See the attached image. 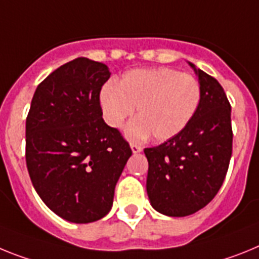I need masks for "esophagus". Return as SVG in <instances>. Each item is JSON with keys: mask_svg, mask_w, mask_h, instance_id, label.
Returning a JSON list of instances; mask_svg holds the SVG:
<instances>
[{"mask_svg": "<svg viewBox=\"0 0 259 259\" xmlns=\"http://www.w3.org/2000/svg\"><path fill=\"white\" fill-rule=\"evenodd\" d=\"M130 148H132L133 154H138V152L142 151V147L138 145H136V143H130Z\"/></svg>", "mask_w": 259, "mask_h": 259, "instance_id": "obj_1", "label": "esophagus"}]
</instances>
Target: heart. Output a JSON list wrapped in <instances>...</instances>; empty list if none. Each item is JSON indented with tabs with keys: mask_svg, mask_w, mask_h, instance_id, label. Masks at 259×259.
I'll return each mask as SVG.
<instances>
[{
	"mask_svg": "<svg viewBox=\"0 0 259 259\" xmlns=\"http://www.w3.org/2000/svg\"><path fill=\"white\" fill-rule=\"evenodd\" d=\"M201 102V87L194 76L169 67L136 69L122 75L118 84L108 82L100 91L105 122L121 129L137 108V118L127 129L132 139L165 142L183 132Z\"/></svg>",
	"mask_w": 259,
	"mask_h": 259,
	"instance_id": "heart-1",
	"label": "heart"
}]
</instances>
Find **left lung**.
<instances>
[{
  "instance_id": "left-lung-1",
  "label": "left lung",
  "mask_w": 259,
  "mask_h": 259,
  "mask_svg": "<svg viewBox=\"0 0 259 259\" xmlns=\"http://www.w3.org/2000/svg\"><path fill=\"white\" fill-rule=\"evenodd\" d=\"M201 87L193 120L179 136L145 148L147 195L167 217H188L203 208L223 185L232 155L231 105L215 78L189 62Z\"/></svg>"
}]
</instances>
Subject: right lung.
<instances>
[{
    "label": "right lung",
    "instance_id": "obj_1",
    "mask_svg": "<svg viewBox=\"0 0 259 259\" xmlns=\"http://www.w3.org/2000/svg\"><path fill=\"white\" fill-rule=\"evenodd\" d=\"M107 65L79 57L40 83L26 120V163L41 201L76 224L102 219L132 156L120 132L103 120Z\"/></svg>",
    "mask_w": 259,
    "mask_h": 259
}]
</instances>
